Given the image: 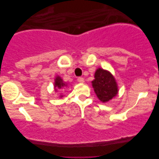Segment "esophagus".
<instances>
[{"label":"esophagus","instance_id":"esophagus-1","mask_svg":"<svg viewBox=\"0 0 159 159\" xmlns=\"http://www.w3.org/2000/svg\"><path fill=\"white\" fill-rule=\"evenodd\" d=\"M77 81L80 82V83H83V82H84V78L80 77L77 78Z\"/></svg>","mask_w":159,"mask_h":159}]
</instances>
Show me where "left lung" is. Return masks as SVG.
Returning <instances> with one entry per match:
<instances>
[{
	"label": "left lung",
	"instance_id": "1",
	"mask_svg": "<svg viewBox=\"0 0 159 159\" xmlns=\"http://www.w3.org/2000/svg\"><path fill=\"white\" fill-rule=\"evenodd\" d=\"M97 97L105 103L112 99L117 94L116 82L108 71L99 68L95 73V80L92 82Z\"/></svg>",
	"mask_w": 159,
	"mask_h": 159
}]
</instances>
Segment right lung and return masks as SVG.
I'll use <instances>...</instances> for the list:
<instances>
[{"label": "right lung", "instance_id": "add662e5", "mask_svg": "<svg viewBox=\"0 0 159 159\" xmlns=\"http://www.w3.org/2000/svg\"><path fill=\"white\" fill-rule=\"evenodd\" d=\"M65 86V83L63 82V80L60 77H56L55 80V88L56 90L57 88H61ZM62 97V95H61Z\"/></svg>", "mask_w": 159, "mask_h": 159}]
</instances>
